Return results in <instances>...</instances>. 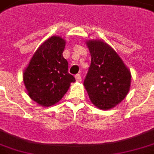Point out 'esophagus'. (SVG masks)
Returning a JSON list of instances; mask_svg holds the SVG:
<instances>
[{
    "label": "esophagus",
    "instance_id": "obj_1",
    "mask_svg": "<svg viewBox=\"0 0 154 154\" xmlns=\"http://www.w3.org/2000/svg\"><path fill=\"white\" fill-rule=\"evenodd\" d=\"M75 78H76V81H77V82H81V81H82V77H81L80 74H77V75L75 76Z\"/></svg>",
    "mask_w": 154,
    "mask_h": 154
}]
</instances>
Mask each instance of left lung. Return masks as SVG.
Listing matches in <instances>:
<instances>
[{
	"mask_svg": "<svg viewBox=\"0 0 154 154\" xmlns=\"http://www.w3.org/2000/svg\"><path fill=\"white\" fill-rule=\"evenodd\" d=\"M91 65L85 89L93 105L101 110L113 108L130 90L131 72L115 50L102 40L87 41Z\"/></svg>",
	"mask_w": 154,
	"mask_h": 154,
	"instance_id": "8db88e82",
	"label": "left lung"
}]
</instances>
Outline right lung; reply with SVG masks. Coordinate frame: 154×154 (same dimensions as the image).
<instances>
[{
  "label": "right lung",
  "instance_id": "obj_1",
  "mask_svg": "<svg viewBox=\"0 0 154 154\" xmlns=\"http://www.w3.org/2000/svg\"><path fill=\"white\" fill-rule=\"evenodd\" d=\"M66 41L52 36L40 45L23 72V82L27 94L42 107H51L66 94L75 82L68 73V62L62 52Z\"/></svg>",
  "mask_w": 154,
  "mask_h": 154
}]
</instances>
